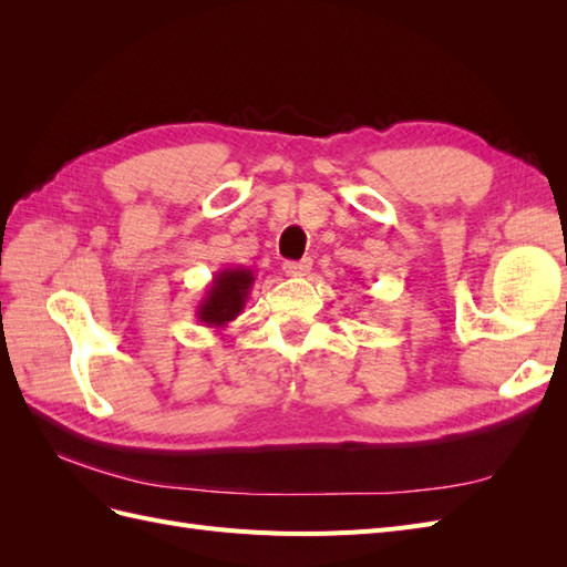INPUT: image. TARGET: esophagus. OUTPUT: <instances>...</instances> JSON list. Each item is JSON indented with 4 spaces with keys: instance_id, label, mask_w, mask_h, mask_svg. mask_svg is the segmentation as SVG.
<instances>
[{
    "instance_id": "obj_1",
    "label": "esophagus",
    "mask_w": 567,
    "mask_h": 567,
    "mask_svg": "<svg viewBox=\"0 0 567 567\" xmlns=\"http://www.w3.org/2000/svg\"><path fill=\"white\" fill-rule=\"evenodd\" d=\"M312 269V260L310 257H305V260H298V262H284V271L286 277H307Z\"/></svg>"
}]
</instances>
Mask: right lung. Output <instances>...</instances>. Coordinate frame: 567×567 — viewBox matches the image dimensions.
Wrapping results in <instances>:
<instances>
[{
	"label": "right lung",
	"mask_w": 567,
	"mask_h": 567,
	"mask_svg": "<svg viewBox=\"0 0 567 567\" xmlns=\"http://www.w3.org/2000/svg\"><path fill=\"white\" fill-rule=\"evenodd\" d=\"M252 284L255 274L246 267H227L215 271L213 281L196 305V319L208 329H225L229 321L244 312Z\"/></svg>",
	"instance_id": "right-lung-1"
}]
</instances>
